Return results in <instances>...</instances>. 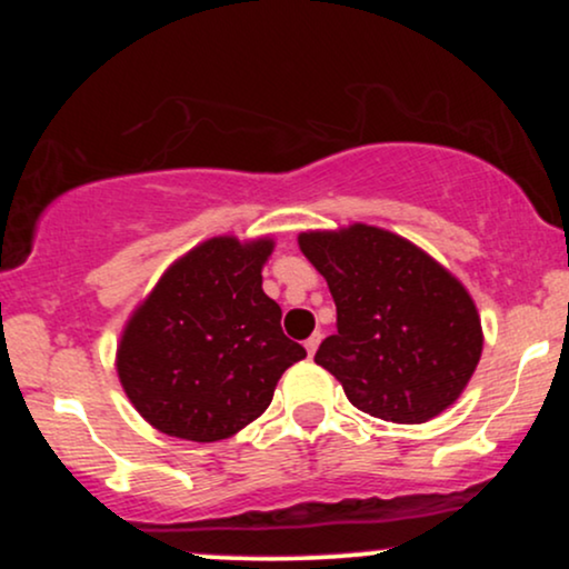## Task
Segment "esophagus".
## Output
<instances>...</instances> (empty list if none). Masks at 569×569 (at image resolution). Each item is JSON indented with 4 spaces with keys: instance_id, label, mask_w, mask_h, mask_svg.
Segmentation results:
<instances>
[{
    "instance_id": "obj_1",
    "label": "esophagus",
    "mask_w": 569,
    "mask_h": 569,
    "mask_svg": "<svg viewBox=\"0 0 569 569\" xmlns=\"http://www.w3.org/2000/svg\"><path fill=\"white\" fill-rule=\"evenodd\" d=\"M318 345H321V335H312L310 339H305V350H307V356H316Z\"/></svg>"
}]
</instances>
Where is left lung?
I'll return each instance as SVG.
<instances>
[{
	"instance_id": "obj_1",
	"label": "left lung",
	"mask_w": 569,
	"mask_h": 569,
	"mask_svg": "<svg viewBox=\"0 0 569 569\" xmlns=\"http://www.w3.org/2000/svg\"><path fill=\"white\" fill-rule=\"evenodd\" d=\"M299 248L337 305V331L316 363L342 382L352 407L415 426L457 401L485 342L460 280L409 240L367 224L302 232Z\"/></svg>"
}]
</instances>
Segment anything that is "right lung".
Returning a JSON list of instances; mask_svg holds the SVG:
<instances>
[{
	"instance_id": "1",
	"label": "right lung",
	"mask_w": 569,
	"mask_h": 569,
	"mask_svg": "<svg viewBox=\"0 0 569 569\" xmlns=\"http://www.w3.org/2000/svg\"><path fill=\"white\" fill-rule=\"evenodd\" d=\"M272 240L213 238L179 259L133 312L117 375L147 422L187 441L238 433L307 356L262 291Z\"/></svg>"
}]
</instances>
